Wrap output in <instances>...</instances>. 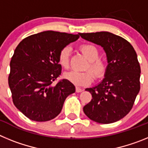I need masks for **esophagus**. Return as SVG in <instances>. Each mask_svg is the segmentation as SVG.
<instances>
[{"instance_id": "34e87169", "label": "esophagus", "mask_w": 148, "mask_h": 148, "mask_svg": "<svg viewBox=\"0 0 148 148\" xmlns=\"http://www.w3.org/2000/svg\"><path fill=\"white\" fill-rule=\"evenodd\" d=\"M82 91H83V90H82V88H80V87H75V92H82Z\"/></svg>"}]
</instances>
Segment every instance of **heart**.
I'll list each match as a JSON object with an SVG mask.
<instances>
[{
	"label": "heart",
	"mask_w": 148,
	"mask_h": 148,
	"mask_svg": "<svg viewBox=\"0 0 148 148\" xmlns=\"http://www.w3.org/2000/svg\"><path fill=\"white\" fill-rule=\"evenodd\" d=\"M79 49L84 56L89 59L85 69H89L87 71H75L71 70L64 73L66 79L75 84L77 85H87L93 80V75L95 78H100L104 75L107 70V63L102 58H99L100 51L99 48L92 44H84L79 47ZM70 49L68 47H64L60 50L58 56L59 64L64 69L69 68L70 64ZM94 74H92V73Z\"/></svg>",
	"instance_id": "b5f03b06"
}]
</instances>
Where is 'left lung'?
Segmentation results:
<instances>
[{
    "label": "left lung",
    "instance_id": "1",
    "mask_svg": "<svg viewBox=\"0 0 148 148\" xmlns=\"http://www.w3.org/2000/svg\"><path fill=\"white\" fill-rule=\"evenodd\" d=\"M82 38L104 48L108 65L99 84L87 88L92 99L83 108L86 116L101 124L124 118L133 108L140 90V65L133 46L108 32L79 33Z\"/></svg>",
    "mask_w": 148,
    "mask_h": 148
}]
</instances>
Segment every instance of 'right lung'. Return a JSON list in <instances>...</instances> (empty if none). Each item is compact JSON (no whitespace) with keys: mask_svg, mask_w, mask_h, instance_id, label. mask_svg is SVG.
I'll use <instances>...</instances> for the list:
<instances>
[{"mask_svg":"<svg viewBox=\"0 0 148 148\" xmlns=\"http://www.w3.org/2000/svg\"><path fill=\"white\" fill-rule=\"evenodd\" d=\"M79 35L44 31L25 38L15 49L10 61L9 86L15 106L28 119L47 121L61 113L75 86L61 75L60 50Z\"/></svg>","mask_w":148,"mask_h":148,"instance_id":"right-lung-1","label":"right lung"}]
</instances>
